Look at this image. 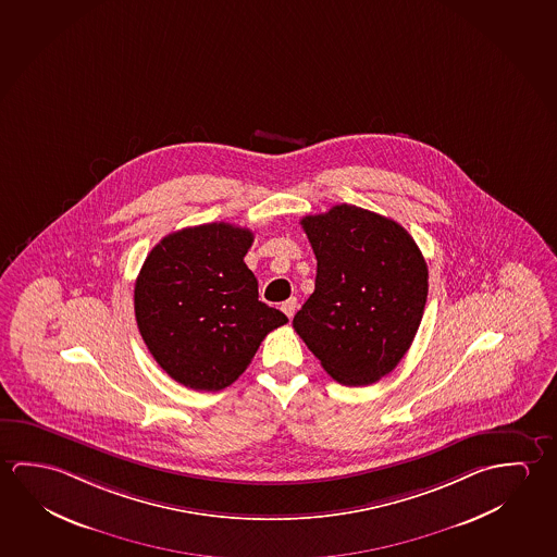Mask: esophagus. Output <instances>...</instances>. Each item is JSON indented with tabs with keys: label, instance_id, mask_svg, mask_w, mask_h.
<instances>
[{
	"label": "esophagus",
	"instance_id": "obj_1",
	"mask_svg": "<svg viewBox=\"0 0 557 557\" xmlns=\"http://www.w3.org/2000/svg\"><path fill=\"white\" fill-rule=\"evenodd\" d=\"M297 307H299V302H297V297H292V299H287V301L282 302V310L289 317V319H293V314H295V310H297Z\"/></svg>",
	"mask_w": 557,
	"mask_h": 557
}]
</instances>
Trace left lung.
Segmentation results:
<instances>
[{
	"mask_svg": "<svg viewBox=\"0 0 557 557\" xmlns=\"http://www.w3.org/2000/svg\"><path fill=\"white\" fill-rule=\"evenodd\" d=\"M317 282L293 329L324 371L346 386L393 373L428 301V264L406 228L357 206L301 220Z\"/></svg>",
	"mask_w": 557,
	"mask_h": 557,
	"instance_id": "left-lung-1",
	"label": "left lung"
}]
</instances>
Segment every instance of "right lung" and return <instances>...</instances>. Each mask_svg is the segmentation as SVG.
<instances>
[{
  "label": "right lung",
  "mask_w": 557,
  "mask_h": 557,
  "mask_svg": "<svg viewBox=\"0 0 557 557\" xmlns=\"http://www.w3.org/2000/svg\"><path fill=\"white\" fill-rule=\"evenodd\" d=\"M255 235L228 223L171 233L147 255L134 289L137 329L164 373L194 391H223L287 317L258 301L245 264Z\"/></svg>",
  "instance_id": "obj_1"
}]
</instances>
